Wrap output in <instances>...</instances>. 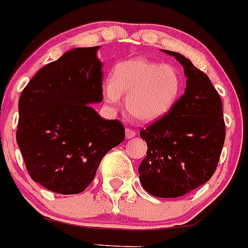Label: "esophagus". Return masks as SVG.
Here are the masks:
<instances>
[{"label": "esophagus", "mask_w": 248, "mask_h": 248, "mask_svg": "<svg viewBox=\"0 0 248 248\" xmlns=\"http://www.w3.org/2000/svg\"><path fill=\"white\" fill-rule=\"evenodd\" d=\"M135 135H137V132H135L134 129H132V128H127L126 129V138L127 139H133L135 137Z\"/></svg>", "instance_id": "esophagus-1"}]
</instances>
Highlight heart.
I'll list each match as a JSON object with an SVG mask.
<instances>
[{
	"instance_id": "heart-1",
	"label": "heart",
	"mask_w": 248,
	"mask_h": 248,
	"mask_svg": "<svg viewBox=\"0 0 248 248\" xmlns=\"http://www.w3.org/2000/svg\"><path fill=\"white\" fill-rule=\"evenodd\" d=\"M103 97L108 105H119L126 96V109L139 122L161 119L178 102L182 92V76L172 64H162L145 58L116 63L110 82L103 84Z\"/></svg>"
}]
</instances>
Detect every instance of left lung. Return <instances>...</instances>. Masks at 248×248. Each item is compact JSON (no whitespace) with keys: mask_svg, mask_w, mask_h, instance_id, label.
<instances>
[{"mask_svg":"<svg viewBox=\"0 0 248 248\" xmlns=\"http://www.w3.org/2000/svg\"><path fill=\"white\" fill-rule=\"evenodd\" d=\"M187 78L186 89L161 119L141 129L147 155L139 167L146 192L178 198L202 186L217 170L226 128L220 95L207 75L175 51Z\"/></svg>","mask_w":248,"mask_h":248,"instance_id":"8db88e82","label":"left lung"}]
</instances>
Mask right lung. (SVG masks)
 I'll return each mask as SVG.
<instances>
[{
  "label": "right lung",
  "mask_w": 248,
  "mask_h": 248,
  "mask_svg": "<svg viewBox=\"0 0 248 248\" xmlns=\"http://www.w3.org/2000/svg\"><path fill=\"white\" fill-rule=\"evenodd\" d=\"M99 47L75 48L42 67L18 100L16 141L31 179L58 194H78L111 148L124 140L119 120L102 119Z\"/></svg>",
  "instance_id": "right-lung-1"
}]
</instances>
